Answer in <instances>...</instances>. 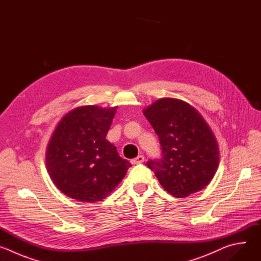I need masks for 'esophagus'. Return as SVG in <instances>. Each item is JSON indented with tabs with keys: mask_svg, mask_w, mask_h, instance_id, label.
Wrapping results in <instances>:
<instances>
[{
	"mask_svg": "<svg viewBox=\"0 0 261 261\" xmlns=\"http://www.w3.org/2000/svg\"><path fill=\"white\" fill-rule=\"evenodd\" d=\"M143 161H144V156L139 155V156H137L136 158L132 159V160H131V163H132V164H140V163H142Z\"/></svg>",
	"mask_w": 261,
	"mask_h": 261,
	"instance_id": "1",
	"label": "esophagus"
}]
</instances>
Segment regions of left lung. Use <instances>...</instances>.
Returning <instances> with one entry per match:
<instances>
[{"instance_id":"left-lung-1","label":"left lung","mask_w":261,"mask_h":261,"mask_svg":"<svg viewBox=\"0 0 261 261\" xmlns=\"http://www.w3.org/2000/svg\"><path fill=\"white\" fill-rule=\"evenodd\" d=\"M159 137L162 158L147 161L162 187L176 198L210 184L219 165L216 138L198 111L187 102L162 98L143 110Z\"/></svg>"}]
</instances>
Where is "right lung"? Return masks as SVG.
Instances as JSON below:
<instances>
[{"label":"right lung","mask_w":261,"mask_h":261,"mask_svg":"<svg viewBox=\"0 0 261 261\" xmlns=\"http://www.w3.org/2000/svg\"><path fill=\"white\" fill-rule=\"evenodd\" d=\"M117 108L81 106L58 124L47 145L46 166L65 195L84 202L101 201L126 175L131 163L105 138Z\"/></svg>","instance_id":"1"}]
</instances>
